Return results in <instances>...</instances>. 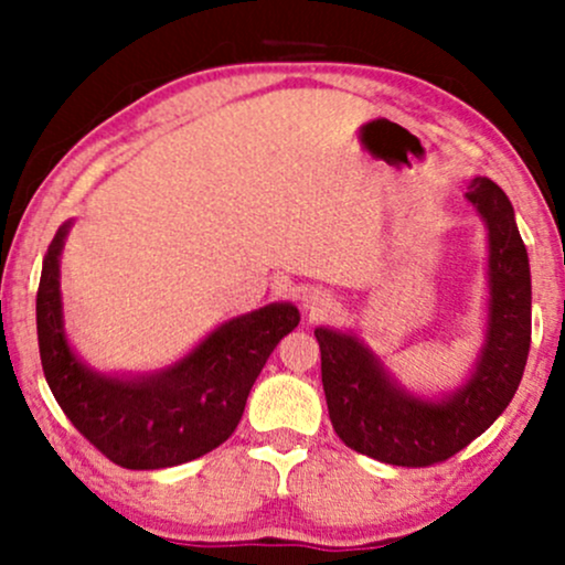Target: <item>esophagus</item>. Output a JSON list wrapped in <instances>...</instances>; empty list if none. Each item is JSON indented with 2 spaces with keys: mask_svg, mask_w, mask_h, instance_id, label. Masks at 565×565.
Returning <instances> with one entry per match:
<instances>
[{
  "mask_svg": "<svg viewBox=\"0 0 565 565\" xmlns=\"http://www.w3.org/2000/svg\"><path fill=\"white\" fill-rule=\"evenodd\" d=\"M302 300H305V308L316 310V313H319V310H323L329 305V297L321 295V291H308V295H305Z\"/></svg>",
  "mask_w": 565,
  "mask_h": 565,
  "instance_id": "1",
  "label": "esophagus"
}]
</instances>
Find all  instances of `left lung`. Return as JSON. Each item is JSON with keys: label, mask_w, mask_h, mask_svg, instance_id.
Returning a JSON list of instances; mask_svg holds the SVG:
<instances>
[{"label": "left lung", "mask_w": 565, "mask_h": 565, "mask_svg": "<svg viewBox=\"0 0 565 565\" xmlns=\"http://www.w3.org/2000/svg\"><path fill=\"white\" fill-rule=\"evenodd\" d=\"M489 225V329L470 382L444 401H419L393 385L355 337L316 329L321 382L334 433L353 451L430 468L462 451L489 427L521 385L531 345L529 255L510 199L489 178L465 193Z\"/></svg>", "instance_id": "8db88e82"}]
</instances>
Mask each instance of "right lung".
Segmentation results:
<instances>
[{
  "label": "right lung",
  "instance_id": "1",
  "mask_svg": "<svg viewBox=\"0 0 565 565\" xmlns=\"http://www.w3.org/2000/svg\"><path fill=\"white\" fill-rule=\"evenodd\" d=\"M68 223L44 255L36 291V337L44 377L71 425L127 470L191 462L231 438L246 395L284 334L300 323L295 305L278 302L215 329L180 364L153 377L111 380L71 353L61 319L57 257Z\"/></svg>",
  "mask_w": 565,
  "mask_h": 565
}]
</instances>
